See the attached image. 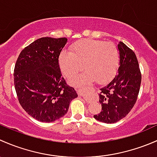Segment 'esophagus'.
I'll list each match as a JSON object with an SVG mask.
<instances>
[{"label": "esophagus", "mask_w": 157, "mask_h": 157, "mask_svg": "<svg viewBox=\"0 0 157 157\" xmlns=\"http://www.w3.org/2000/svg\"><path fill=\"white\" fill-rule=\"evenodd\" d=\"M88 89H86V88H83V89H78L77 90V92H78V94L80 96H82L83 98H85V99L86 98H88Z\"/></svg>", "instance_id": "esophagus-1"}]
</instances>
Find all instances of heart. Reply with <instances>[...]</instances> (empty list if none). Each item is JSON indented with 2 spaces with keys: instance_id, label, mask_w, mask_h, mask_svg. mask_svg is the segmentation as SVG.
<instances>
[{
  "instance_id": "obj_1",
  "label": "heart",
  "mask_w": 157,
  "mask_h": 157,
  "mask_svg": "<svg viewBox=\"0 0 157 157\" xmlns=\"http://www.w3.org/2000/svg\"><path fill=\"white\" fill-rule=\"evenodd\" d=\"M119 63V52L113 43H106L94 39H84L71 47V53H61L59 65L63 75L72 77L84 68L86 69L82 75L74 77L70 83L75 86H82L94 81L105 83L112 78L116 72Z\"/></svg>"
}]
</instances>
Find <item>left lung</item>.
Here are the masks:
<instances>
[{"mask_svg": "<svg viewBox=\"0 0 157 157\" xmlns=\"http://www.w3.org/2000/svg\"><path fill=\"white\" fill-rule=\"evenodd\" d=\"M119 67L117 75L101 88L100 113L94 118L105 123H115L125 117L133 108L138 98L141 82L138 61L134 51L123 42L118 44Z\"/></svg>", "mask_w": 157, "mask_h": 157, "instance_id": "1", "label": "left lung"}]
</instances>
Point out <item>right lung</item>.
<instances>
[{
    "mask_svg": "<svg viewBox=\"0 0 157 157\" xmlns=\"http://www.w3.org/2000/svg\"><path fill=\"white\" fill-rule=\"evenodd\" d=\"M67 38L44 37L24 48L14 69L19 102L34 119L51 122L63 117L76 91L62 76L59 56Z\"/></svg>",
    "mask_w": 157,
    "mask_h": 157,
    "instance_id": "1",
    "label": "right lung"
}]
</instances>
